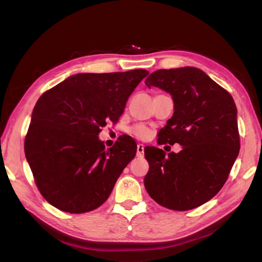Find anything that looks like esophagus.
<instances>
[{
  "mask_svg": "<svg viewBox=\"0 0 262 262\" xmlns=\"http://www.w3.org/2000/svg\"><path fill=\"white\" fill-rule=\"evenodd\" d=\"M144 155V145L143 144H137V157H143Z\"/></svg>",
  "mask_w": 262,
  "mask_h": 262,
  "instance_id": "esophagus-1",
  "label": "esophagus"
}]
</instances>
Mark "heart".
<instances>
[{
    "label": "heart",
    "instance_id": "obj_1",
    "mask_svg": "<svg viewBox=\"0 0 262 262\" xmlns=\"http://www.w3.org/2000/svg\"><path fill=\"white\" fill-rule=\"evenodd\" d=\"M132 134H134L136 137L141 138V140H145V138L151 135V130L143 125H136L132 128Z\"/></svg>",
    "mask_w": 262,
    "mask_h": 262
}]
</instances>
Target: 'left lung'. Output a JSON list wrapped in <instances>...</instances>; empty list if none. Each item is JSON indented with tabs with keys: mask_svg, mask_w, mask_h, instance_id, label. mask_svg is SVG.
Here are the masks:
<instances>
[{
	"mask_svg": "<svg viewBox=\"0 0 262 262\" xmlns=\"http://www.w3.org/2000/svg\"><path fill=\"white\" fill-rule=\"evenodd\" d=\"M145 84L170 93L174 104L158 143H178L182 148L166 155L145 146L149 169L144 186L163 207L193 209L221 190L238 155L235 102L204 71L191 66L155 71Z\"/></svg>",
	"mask_w": 262,
	"mask_h": 262,
	"instance_id": "obj_1",
	"label": "left lung"
}]
</instances>
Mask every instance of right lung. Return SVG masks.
Wrapping results in <instances>:
<instances>
[{"label": "right lung", "instance_id": "obj_1", "mask_svg": "<svg viewBox=\"0 0 262 262\" xmlns=\"http://www.w3.org/2000/svg\"><path fill=\"white\" fill-rule=\"evenodd\" d=\"M146 70L72 75L38 99L25 140L26 159L39 191L63 211L81 214L110 196L137 145L120 136L113 147L100 128L116 122Z\"/></svg>", "mask_w": 262, "mask_h": 262}]
</instances>
